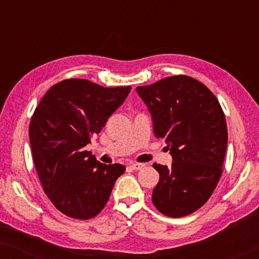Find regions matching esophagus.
Wrapping results in <instances>:
<instances>
[{"label": "esophagus", "mask_w": 259, "mask_h": 259, "mask_svg": "<svg viewBox=\"0 0 259 259\" xmlns=\"http://www.w3.org/2000/svg\"><path fill=\"white\" fill-rule=\"evenodd\" d=\"M130 166H131V168H132V169H136V171H137V169L143 168L145 165H144V164H141V162H132V164H131Z\"/></svg>", "instance_id": "1"}]
</instances>
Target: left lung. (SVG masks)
Wrapping results in <instances>:
<instances>
[{
	"mask_svg": "<svg viewBox=\"0 0 259 259\" xmlns=\"http://www.w3.org/2000/svg\"><path fill=\"white\" fill-rule=\"evenodd\" d=\"M153 120L154 136L165 139L171 167L153 164L159 172L152 201L162 214L179 218L208 200L223 172L228 128L217 98L186 75L165 77L137 87Z\"/></svg>",
	"mask_w": 259,
	"mask_h": 259,
	"instance_id": "left-lung-1",
	"label": "left lung"
}]
</instances>
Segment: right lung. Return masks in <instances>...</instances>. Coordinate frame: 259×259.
I'll return each mask as SVG.
<instances>
[{
    "label": "right lung",
    "instance_id": "obj_1",
    "mask_svg": "<svg viewBox=\"0 0 259 259\" xmlns=\"http://www.w3.org/2000/svg\"><path fill=\"white\" fill-rule=\"evenodd\" d=\"M131 86L106 88L84 79H67L49 88L35 108L29 140L45 193L63 214L91 219L107 204L120 164H101L84 151L118 109Z\"/></svg>",
    "mask_w": 259,
    "mask_h": 259
}]
</instances>
